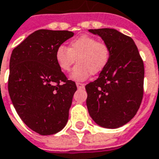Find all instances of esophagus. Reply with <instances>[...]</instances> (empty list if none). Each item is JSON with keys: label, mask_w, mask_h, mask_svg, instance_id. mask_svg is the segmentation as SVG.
Masks as SVG:
<instances>
[{"label": "esophagus", "mask_w": 159, "mask_h": 159, "mask_svg": "<svg viewBox=\"0 0 159 159\" xmlns=\"http://www.w3.org/2000/svg\"><path fill=\"white\" fill-rule=\"evenodd\" d=\"M76 87L77 89H83L85 87V84L84 83H76Z\"/></svg>", "instance_id": "obj_1"}]
</instances>
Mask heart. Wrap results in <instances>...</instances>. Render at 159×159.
<instances>
[{
	"label": "heart",
	"instance_id": "b5f03b06",
	"mask_svg": "<svg viewBox=\"0 0 159 159\" xmlns=\"http://www.w3.org/2000/svg\"><path fill=\"white\" fill-rule=\"evenodd\" d=\"M110 53L106 43L89 35H82L70 41L67 48L59 46L56 51V61L62 71H68L76 60L77 64L70 71V78L82 82L91 74L96 75L106 67Z\"/></svg>",
	"mask_w": 159,
	"mask_h": 159
}]
</instances>
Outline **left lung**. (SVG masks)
Segmentation results:
<instances>
[{
    "mask_svg": "<svg viewBox=\"0 0 159 159\" xmlns=\"http://www.w3.org/2000/svg\"><path fill=\"white\" fill-rule=\"evenodd\" d=\"M110 48V59L97 80L87 84V107L99 126L116 129L130 121L143 96L144 65L131 38L113 29H89Z\"/></svg>",
    "mask_w": 159,
    "mask_h": 159,
    "instance_id": "1",
    "label": "left lung"
}]
</instances>
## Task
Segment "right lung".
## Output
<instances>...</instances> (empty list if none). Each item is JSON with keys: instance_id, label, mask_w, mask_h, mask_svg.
Returning <instances> with one entry per match:
<instances>
[{"instance_id": "1", "label": "right lung", "mask_w": 159, "mask_h": 159, "mask_svg": "<svg viewBox=\"0 0 159 159\" xmlns=\"http://www.w3.org/2000/svg\"><path fill=\"white\" fill-rule=\"evenodd\" d=\"M73 35L66 30H37L11 53V100L22 120L39 135L57 133L68 121L76 86L59 68L56 51Z\"/></svg>"}]
</instances>
